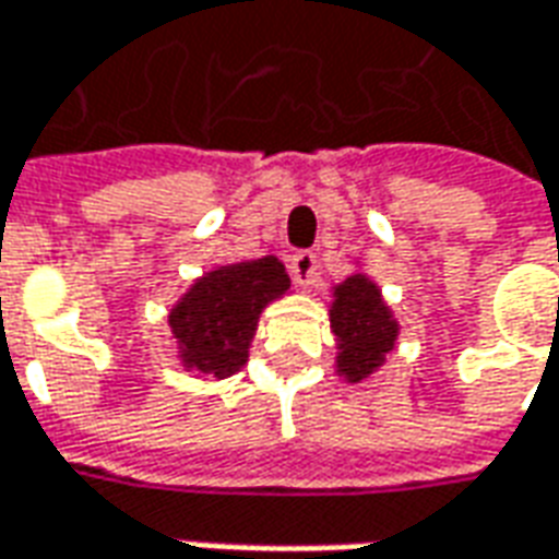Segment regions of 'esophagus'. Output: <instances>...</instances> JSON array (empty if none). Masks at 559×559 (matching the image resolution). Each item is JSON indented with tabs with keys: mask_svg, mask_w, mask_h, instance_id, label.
Here are the masks:
<instances>
[{
	"mask_svg": "<svg viewBox=\"0 0 559 559\" xmlns=\"http://www.w3.org/2000/svg\"><path fill=\"white\" fill-rule=\"evenodd\" d=\"M290 275L302 290H308V287L317 281V275H320V272H317V257L311 254V251H299V254H293Z\"/></svg>",
	"mask_w": 559,
	"mask_h": 559,
	"instance_id": "obj_1",
	"label": "esophagus"
}]
</instances>
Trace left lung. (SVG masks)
<instances>
[{"label":"left lung","instance_id":"left-lung-1","mask_svg":"<svg viewBox=\"0 0 559 559\" xmlns=\"http://www.w3.org/2000/svg\"><path fill=\"white\" fill-rule=\"evenodd\" d=\"M329 329L335 335V374L350 386L377 374L399 347V317L362 260H356L347 278L329 287Z\"/></svg>","mask_w":559,"mask_h":559}]
</instances>
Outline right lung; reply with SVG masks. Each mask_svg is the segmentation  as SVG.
Listing matches in <instances>:
<instances>
[{"label": "right lung", "mask_w": 559, "mask_h": 559, "mask_svg": "<svg viewBox=\"0 0 559 559\" xmlns=\"http://www.w3.org/2000/svg\"><path fill=\"white\" fill-rule=\"evenodd\" d=\"M290 293L287 269L275 254L203 272L164 317L182 371L197 380L242 371L263 311Z\"/></svg>", "instance_id": "1"}]
</instances>
